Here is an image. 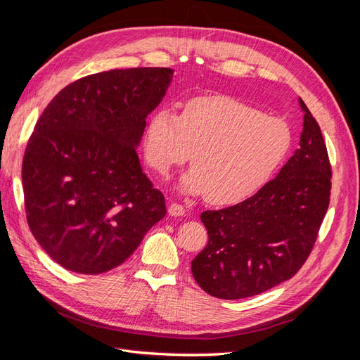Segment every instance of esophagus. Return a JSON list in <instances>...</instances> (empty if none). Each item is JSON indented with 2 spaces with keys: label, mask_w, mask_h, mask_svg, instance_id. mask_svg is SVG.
<instances>
[{
  "label": "esophagus",
  "mask_w": 360,
  "mask_h": 360,
  "mask_svg": "<svg viewBox=\"0 0 360 360\" xmlns=\"http://www.w3.org/2000/svg\"><path fill=\"white\" fill-rule=\"evenodd\" d=\"M168 213L171 216H183L184 213H186V209H184V205L179 204V202H172L169 207H168Z\"/></svg>",
  "instance_id": "esophagus-1"
}]
</instances>
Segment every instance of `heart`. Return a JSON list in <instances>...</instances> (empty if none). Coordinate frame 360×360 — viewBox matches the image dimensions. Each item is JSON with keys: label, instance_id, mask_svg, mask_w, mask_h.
<instances>
[{"label": "heart", "instance_id": "1", "mask_svg": "<svg viewBox=\"0 0 360 360\" xmlns=\"http://www.w3.org/2000/svg\"><path fill=\"white\" fill-rule=\"evenodd\" d=\"M292 132L285 120L228 96L195 97L179 115L162 106L150 117L144 134L148 165L167 177L191 159L193 167L180 181L181 191L205 193L217 205L252 197L288 158Z\"/></svg>", "mask_w": 360, "mask_h": 360}]
</instances>
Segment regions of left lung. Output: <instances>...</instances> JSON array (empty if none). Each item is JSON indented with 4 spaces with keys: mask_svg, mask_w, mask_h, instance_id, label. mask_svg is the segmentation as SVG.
Wrapping results in <instances>:
<instances>
[{
    "mask_svg": "<svg viewBox=\"0 0 360 360\" xmlns=\"http://www.w3.org/2000/svg\"><path fill=\"white\" fill-rule=\"evenodd\" d=\"M300 147L252 197L201 213L209 242L192 275L210 296L245 299L290 279L308 259L328 212L332 169L321 129L302 99Z\"/></svg>",
    "mask_w": 360,
    "mask_h": 360,
    "instance_id": "8db88e82",
    "label": "left lung"
}]
</instances>
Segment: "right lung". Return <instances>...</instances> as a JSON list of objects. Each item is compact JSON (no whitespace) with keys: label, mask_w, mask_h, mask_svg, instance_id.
Here are the masks:
<instances>
[{"label":"right lung","mask_w":360,"mask_h":360,"mask_svg":"<svg viewBox=\"0 0 360 360\" xmlns=\"http://www.w3.org/2000/svg\"><path fill=\"white\" fill-rule=\"evenodd\" d=\"M172 76L168 68L84 76L37 120L22 162L27 221L64 269L99 275L120 266L167 214L135 147Z\"/></svg>","instance_id":"1"}]
</instances>
